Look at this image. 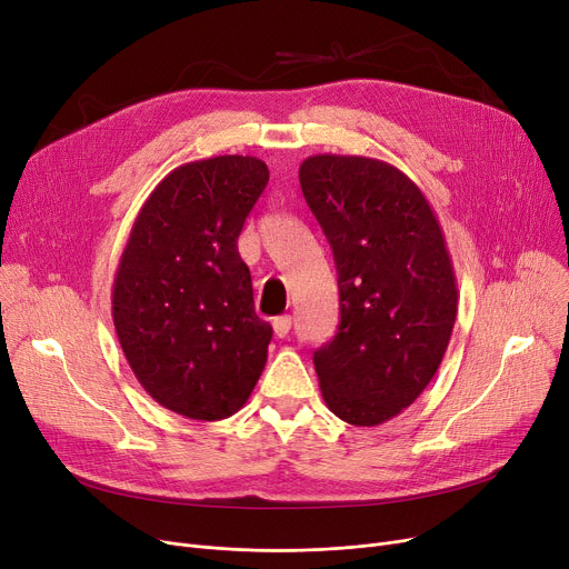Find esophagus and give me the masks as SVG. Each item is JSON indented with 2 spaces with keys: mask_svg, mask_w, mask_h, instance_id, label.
<instances>
[{
  "mask_svg": "<svg viewBox=\"0 0 569 569\" xmlns=\"http://www.w3.org/2000/svg\"><path fill=\"white\" fill-rule=\"evenodd\" d=\"M274 335L279 337V339H283V337H288L290 335V327H292V318L290 316H279V318H274Z\"/></svg>",
  "mask_w": 569,
  "mask_h": 569,
  "instance_id": "obj_1",
  "label": "esophagus"
}]
</instances>
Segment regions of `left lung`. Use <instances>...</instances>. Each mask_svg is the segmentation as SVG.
Wrapping results in <instances>:
<instances>
[{"label":"left lung","instance_id":"8db88e82","mask_svg":"<svg viewBox=\"0 0 569 569\" xmlns=\"http://www.w3.org/2000/svg\"><path fill=\"white\" fill-rule=\"evenodd\" d=\"M300 184L339 277L337 337L313 352L320 392L343 422L376 427L442 362L459 300L452 258L429 200L390 163L316 154Z\"/></svg>","mask_w":569,"mask_h":569}]
</instances>
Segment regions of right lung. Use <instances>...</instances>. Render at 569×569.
Listing matches in <instances>:
<instances>
[{"label":"right lung","mask_w":569,"mask_h":569,"mask_svg":"<svg viewBox=\"0 0 569 569\" xmlns=\"http://www.w3.org/2000/svg\"><path fill=\"white\" fill-rule=\"evenodd\" d=\"M256 157L191 161L166 174L133 221L112 283V322L144 392L189 420L247 403L272 327L253 309L237 237L267 187Z\"/></svg>","instance_id":"1"}]
</instances>
